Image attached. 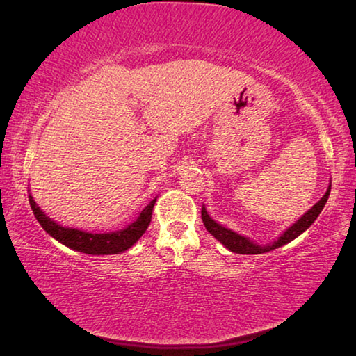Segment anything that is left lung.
Listing matches in <instances>:
<instances>
[{
    "label": "left lung",
    "mask_w": 356,
    "mask_h": 356,
    "mask_svg": "<svg viewBox=\"0 0 356 356\" xmlns=\"http://www.w3.org/2000/svg\"><path fill=\"white\" fill-rule=\"evenodd\" d=\"M330 191H331V185H328V190L322 196L321 201L314 204V206H312L308 212L301 216L298 221H295L291 227L286 229L284 234H281V237H278L276 242L270 243V245H257L252 242V240H250L248 237H243V236H240V234L234 232L232 229H227L225 226L218 225L215 220L210 218L207 210L204 206L201 210V216H202V222H204V226H206L207 231L212 234V236L218 240V242L225 245L229 251L237 252V254H262V252L276 250L282 245L292 242V240L297 238L300 234H303L306 229H308L312 222L317 220V216L321 215L322 209L325 207V204H327V201H328Z\"/></svg>",
    "instance_id": "left-lung-1"
}]
</instances>
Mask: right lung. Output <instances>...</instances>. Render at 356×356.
<instances>
[{
  "instance_id": "obj_1",
  "label": "right lung",
  "mask_w": 356,
  "mask_h": 356,
  "mask_svg": "<svg viewBox=\"0 0 356 356\" xmlns=\"http://www.w3.org/2000/svg\"><path fill=\"white\" fill-rule=\"evenodd\" d=\"M155 201L156 197L149 202V206L144 207L140 216H138L134 222H130L127 227L114 232L92 234L80 231V229L64 227L61 225H58V222L48 218V216L42 212L40 207L33 200V196L29 195V206L33 209L35 220L39 221V225L44 227L53 238H56L58 242L69 246L70 250L86 252V254L94 256L119 254V252H124L131 248V246L140 240L143 234L146 232L147 226L150 225Z\"/></svg>"
}]
</instances>
